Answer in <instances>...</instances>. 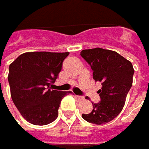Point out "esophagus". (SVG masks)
<instances>
[{"label":"esophagus","mask_w":149,"mask_h":149,"mask_svg":"<svg viewBox=\"0 0 149 149\" xmlns=\"http://www.w3.org/2000/svg\"><path fill=\"white\" fill-rule=\"evenodd\" d=\"M75 98L77 99V100H79V101H80V100H83V97H80V96H75Z\"/></svg>","instance_id":"34e87169"}]
</instances>
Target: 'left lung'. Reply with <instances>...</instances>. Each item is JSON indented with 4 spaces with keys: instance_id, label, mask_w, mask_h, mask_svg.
I'll return each mask as SVG.
<instances>
[{
    "instance_id": "8db88e82",
    "label": "left lung",
    "mask_w": 149,
    "mask_h": 149,
    "mask_svg": "<svg viewBox=\"0 0 149 149\" xmlns=\"http://www.w3.org/2000/svg\"><path fill=\"white\" fill-rule=\"evenodd\" d=\"M80 56L90 64L93 79L102 86L97 91L101 101L92 103V111L82 113V118L91 124H106L117 117L125 106L132 86V63L114 51L99 47L82 50Z\"/></svg>"
}]
</instances>
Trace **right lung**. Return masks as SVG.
Instances as JSON below:
<instances>
[{"label": "right lung", "instance_id": "obj_1", "mask_svg": "<svg viewBox=\"0 0 149 149\" xmlns=\"http://www.w3.org/2000/svg\"><path fill=\"white\" fill-rule=\"evenodd\" d=\"M69 52H30L21 54L9 66L11 97L28 122L45 125L58 115L63 97L70 91L52 90L63 60Z\"/></svg>", "mask_w": 149, "mask_h": 149}]
</instances>
